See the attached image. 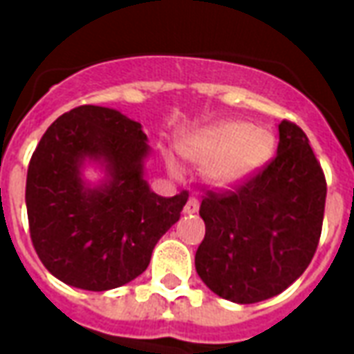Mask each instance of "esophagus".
<instances>
[{
  "instance_id": "esophagus-1",
  "label": "esophagus",
  "mask_w": 354,
  "mask_h": 354,
  "mask_svg": "<svg viewBox=\"0 0 354 354\" xmlns=\"http://www.w3.org/2000/svg\"><path fill=\"white\" fill-rule=\"evenodd\" d=\"M197 212H199V199L192 197V199L185 203L184 214H197Z\"/></svg>"
}]
</instances>
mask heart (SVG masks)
Wrapping results in <instances>:
<instances>
[{
	"mask_svg": "<svg viewBox=\"0 0 354 354\" xmlns=\"http://www.w3.org/2000/svg\"><path fill=\"white\" fill-rule=\"evenodd\" d=\"M178 149L193 165H205L203 176L218 189H231L256 176L274 151V136L269 129L246 121H220L189 132L178 140ZM167 167L176 174V162Z\"/></svg>",
	"mask_w": 354,
	"mask_h": 354,
	"instance_id": "1",
	"label": "heart"
}]
</instances>
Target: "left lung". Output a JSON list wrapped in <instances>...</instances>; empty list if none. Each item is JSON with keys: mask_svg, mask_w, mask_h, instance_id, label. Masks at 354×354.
Listing matches in <instances>:
<instances>
[{"mask_svg": "<svg viewBox=\"0 0 354 354\" xmlns=\"http://www.w3.org/2000/svg\"><path fill=\"white\" fill-rule=\"evenodd\" d=\"M324 203L326 180L309 140L297 124L281 121L273 161L235 192H208L201 203V281L235 304L281 294L311 263Z\"/></svg>", "mask_w": 354, "mask_h": 354, "instance_id": "8db88e82", "label": "left lung"}]
</instances>
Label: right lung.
<instances>
[{
    "label": "right lung",
    "mask_w": 354,
    "mask_h": 354,
    "mask_svg": "<svg viewBox=\"0 0 354 354\" xmlns=\"http://www.w3.org/2000/svg\"><path fill=\"white\" fill-rule=\"evenodd\" d=\"M149 153L142 124L102 106L73 108L43 134L28 167V222L35 252L58 281L104 292L146 271L187 203L185 192L149 189ZM88 164L104 172L98 185L82 174Z\"/></svg>",
    "instance_id": "1"
}]
</instances>
